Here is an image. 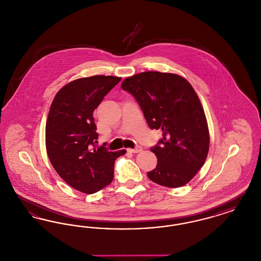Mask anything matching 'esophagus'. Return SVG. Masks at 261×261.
Masks as SVG:
<instances>
[{"instance_id":"34e87169","label":"esophagus","mask_w":261,"mask_h":261,"mask_svg":"<svg viewBox=\"0 0 261 261\" xmlns=\"http://www.w3.org/2000/svg\"><path fill=\"white\" fill-rule=\"evenodd\" d=\"M128 150H129L130 152H133V153H138V152H141V151H142V148L138 146L135 149H129Z\"/></svg>"}]
</instances>
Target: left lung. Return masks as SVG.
<instances>
[{"instance_id":"8db88e82","label":"left lung","mask_w":261,"mask_h":261,"mask_svg":"<svg viewBox=\"0 0 261 261\" xmlns=\"http://www.w3.org/2000/svg\"><path fill=\"white\" fill-rule=\"evenodd\" d=\"M121 88L134 96L149 128L161 129L160 145L150 150L156 167L149 180L168 187L185 186L198 173L210 149V131L199 97L184 77L147 71L127 77Z\"/></svg>"}]
</instances>
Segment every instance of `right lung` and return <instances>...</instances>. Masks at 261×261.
Instances as JSON below:
<instances>
[{"instance_id":"1","label":"right lung","mask_w":261,"mask_h":261,"mask_svg":"<svg viewBox=\"0 0 261 261\" xmlns=\"http://www.w3.org/2000/svg\"><path fill=\"white\" fill-rule=\"evenodd\" d=\"M121 77L95 75L73 80L57 93L46 123V149L55 170L69 185L94 194L113 180L114 162L126 149L109 151L98 139L93 112Z\"/></svg>"}]
</instances>
